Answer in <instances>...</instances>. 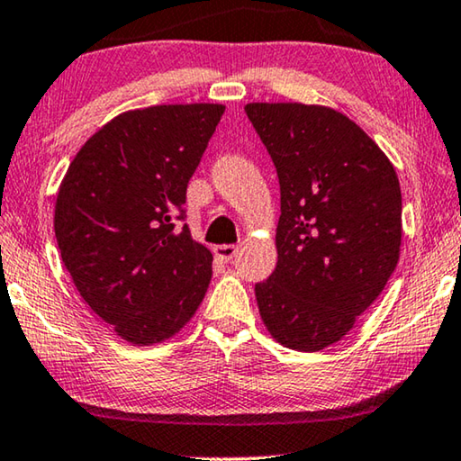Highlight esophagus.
<instances>
[{"mask_svg":"<svg viewBox=\"0 0 461 461\" xmlns=\"http://www.w3.org/2000/svg\"><path fill=\"white\" fill-rule=\"evenodd\" d=\"M238 249L233 244H221V246H215V257L225 260V263H230V260L236 257Z\"/></svg>","mask_w":461,"mask_h":461,"instance_id":"34e87169","label":"esophagus"}]
</instances>
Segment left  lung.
<instances>
[{"mask_svg": "<svg viewBox=\"0 0 461 461\" xmlns=\"http://www.w3.org/2000/svg\"><path fill=\"white\" fill-rule=\"evenodd\" d=\"M279 177L277 267L254 285L267 331L298 352L339 341L400 260L393 165L348 115L302 103L244 107Z\"/></svg>", "mask_w": 461, "mask_h": 461, "instance_id": "1", "label": "left lung"}]
</instances>
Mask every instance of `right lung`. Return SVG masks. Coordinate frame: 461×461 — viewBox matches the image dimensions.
<instances>
[{
    "instance_id": "right-lung-1",
    "label": "right lung",
    "mask_w": 461,
    "mask_h": 461,
    "mask_svg": "<svg viewBox=\"0 0 461 461\" xmlns=\"http://www.w3.org/2000/svg\"><path fill=\"white\" fill-rule=\"evenodd\" d=\"M223 112L219 103L123 112L82 144L61 180V260L91 311L134 346L174 338L207 294L212 254L174 221Z\"/></svg>"
}]
</instances>
